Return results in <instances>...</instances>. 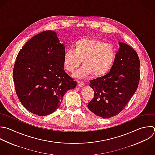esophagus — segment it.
I'll use <instances>...</instances> for the list:
<instances>
[{"label": "esophagus", "instance_id": "34e87169", "mask_svg": "<svg viewBox=\"0 0 155 155\" xmlns=\"http://www.w3.org/2000/svg\"><path fill=\"white\" fill-rule=\"evenodd\" d=\"M78 85L80 87H83L85 86V84L84 82H78Z\"/></svg>", "mask_w": 155, "mask_h": 155}]
</instances>
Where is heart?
<instances>
[{"label":"heart","mask_w":155,"mask_h":155,"mask_svg":"<svg viewBox=\"0 0 155 155\" xmlns=\"http://www.w3.org/2000/svg\"><path fill=\"white\" fill-rule=\"evenodd\" d=\"M115 57L116 51L112 45L98 39L84 38L76 41L73 50L64 53L63 64L67 71L73 72L82 61L83 66L75 77L83 79L91 74L97 78L110 70Z\"/></svg>","instance_id":"heart-1"}]
</instances>
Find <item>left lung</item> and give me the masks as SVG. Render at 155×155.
Masks as SVG:
<instances>
[{
	"label": "left lung",
	"mask_w": 155,
	"mask_h": 155,
	"mask_svg": "<svg viewBox=\"0 0 155 155\" xmlns=\"http://www.w3.org/2000/svg\"><path fill=\"white\" fill-rule=\"evenodd\" d=\"M119 50L108 73L90 81L94 92L88 104L94 114L109 118L119 114L136 92L140 79V61L130 45L119 42Z\"/></svg>",
	"instance_id": "1"
}]
</instances>
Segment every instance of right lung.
Returning <instances> with one entry per match:
<instances>
[{
	"instance_id": "1",
	"label": "right lung",
	"mask_w": 155,
	"mask_h": 155,
	"mask_svg": "<svg viewBox=\"0 0 155 155\" xmlns=\"http://www.w3.org/2000/svg\"><path fill=\"white\" fill-rule=\"evenodd\" d=\"M65 46L54 31L31 38L18 53L13 70L18 97L31 113L44 116L54 112L63 96L77 82L65 71Z\"/></svg>"
}]
</instances>
